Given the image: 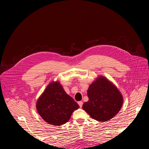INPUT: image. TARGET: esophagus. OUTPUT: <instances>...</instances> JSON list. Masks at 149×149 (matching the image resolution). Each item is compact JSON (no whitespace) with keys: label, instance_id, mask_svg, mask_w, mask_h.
Masks as SVG:
<instances>
[{"label":"esophagus","instance_id":"34e87169","mask_svg":"<svg viewBox=\"0 0 149 149\" xmlns=\"http://www.w3.org/2000/svg\"><path fill=\"white\" fill-rule=\"evenodd\" d=\"M78 103V104H79V107H81L83 106V102L82 101H79Z\"/></svg>","mask_w":149,"mask_h":149}]
</instances>
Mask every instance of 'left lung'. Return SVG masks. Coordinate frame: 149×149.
<instances>
[{
	"mask_svg": "<svg viewBox=\"0 0 149 149\" xmlns=\"http://www.w3.org/2000/svg\"><path fill=\"white\" fill-rule=\"evenodd\" d=\"M89 100L83 109L96 120L106 122L118 113L123 103L121 93L106 78L99 77L88 89Z\"/></svg>",
	"mask_w": 149,
	"mask_h": 149,
	"instance_id": "left-lung-1",
	"label": "left lung"
}]
</instances>
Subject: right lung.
<instances>
[{
  "mask_svg": "<svg viewBox=\"0 0 149 149\" xmlns=\"http://www.w3.org/2000/svg\"><path fill=\"white\" fill-rule=\"evenodd\" d=\"M36 107L42 119L54 125L65 124L73 112L79 107L58 81L48 86L38 100Z\"/></svg>",
  "mask_w": 149,
  "mask_h": 149,
  "instance_id": "right-lung-1",
  "label": "right lung"
}]
</instances>
